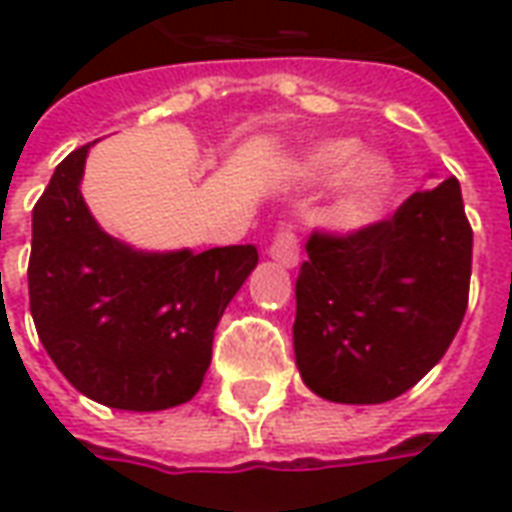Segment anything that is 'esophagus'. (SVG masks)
<instances>
[{
	"instance_id": "34e87169",
	"label": "esophagus",
	"mask_w": 512,
	"mask_h": 512,
	"mask_svg": "<svg viewBox=\"0 0 512 512\" xmlns=\"http://www.w3.org/2000/svg\"><path fill=\"white\" fill-rule=\"evenodd\" d=\"M268 255L274 257L277 263H282L285 268H296L299 266V238L290 227H282L274 241L268 246Z\"/></svg>"
}]
</instances>
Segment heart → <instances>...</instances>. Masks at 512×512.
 <instances>
[{
    "mask_svg": "<svg viewBox=\"0 0 512 512\" xmlns=\"http://www.w3.org/2000/svg\"><path fill=\"white\" fill-rule=\"evenodd\" d=\"M356 139H326L304 150L296 161L299 178L326 180L343 173L334 194V213L343 222H367L384 205L389 186H392V164L384 153L367 150L356 159Z\"/></svg>",
    "mask_w": 512,
    "mask_h": 512,
    "instance_id": "1",
    "label": "heart"
}]
</instances>
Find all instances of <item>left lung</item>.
Here are the masks:
<instances>
[{
	"instance_id": "obj_1",
	"label": "left lung",
	"mask_w": 512,
	"mask_h": 512,
	"mask_svg": "<svg viewBox=\"0 0 512 512\" xmlns=\"http://www.w3.org/2000/svg\"><path fill=\"white\" fill-rule=\"evenodd\" d=\"M472 227L461 183L414 191L392 219L312 233L296 279V365L332 403H386L417 384L461 329Z\"/></svg>"
}]
</instances>
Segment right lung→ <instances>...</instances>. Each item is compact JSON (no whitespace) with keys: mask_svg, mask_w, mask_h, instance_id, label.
<instances>
[{"mask_svg":"<svg viewBox=\"0 0 512 512\" xmlns=\"http://www.w3.org/2000/svg\"><path fill=\"white\" fill-rule=\"evenodd\" d=\"M90 145L62 158L32 211L29 310L51 362L82 395L164 411L197 395L216 323L257 266V246L139 252L84 202Z\"/></svg>","mask_w":512,"mask_h":512,"instance_id":"1","label":"right lung"}]
</instances>
